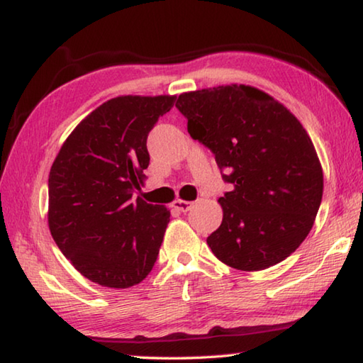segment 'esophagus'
Here are the masks:
<instances>
[{"instance_id":"obj_1","label":"esophagus","mask_w":363,"mask_h":363,"mask_svg":"<svg viewBox=\"0 0 363 363\" xmlns=\"http://www.w3.org/2000/svg\"><path fill=\"white\" fill-rule=\"evenodd\" d=\"M173 208L181 213H187L190 208H192V201H186V200H174L173 201Z\"/></svg>"}]
</instances>
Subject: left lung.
I'll list each match as a JSON object with an SVG mask.
<instances>
[{"instance_id":"left-lung-1","label":"left lung","mask_w":363,"mask_h":363,"mask_svg":"<svg viewBox=\"0 0 363 363\" xmlns=\"http://www.w3.org/2000/svg\"><path fill=\"white\" fill-rule=\"evenodd\" d=\"M176 107L233 186L219 199L223 223L206 238L214 256L248 272L286 259L311 232L323 194L322 164L303 125L245 84L184 93Z\"/></svg>"}]
</instances>
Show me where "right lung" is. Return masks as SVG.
Wrapping results in <instances>:
<instances>
[{
	"mask_svg": "<svg viewBox=\"0 0 363 363\" xmlns=\"http://www.w3.org/2000/svg\"><path fill=\"white\" fill-rule=\"evenodd\" d=\"M176 96H120L91 112L60 147L49 173L48 223L79 274L130 288L150 274L169 210L133 200L150 162L147 136Z\"/></svg>",
	"mask_w": 363,
	"mask_h": 363,
	"instance_id": "obj_1",
	"label": "right lung"
}]
</instances>
